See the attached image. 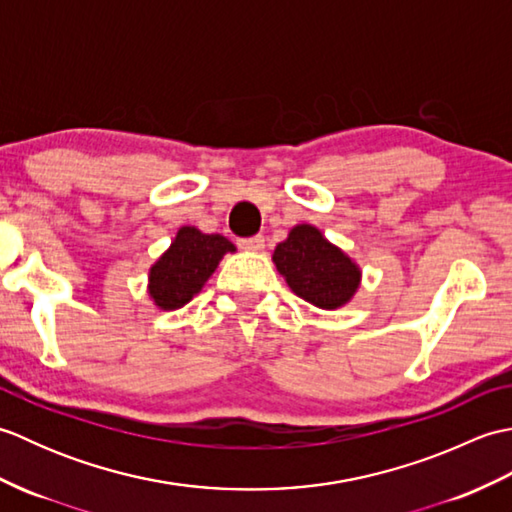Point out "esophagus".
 Here are the masks:
<instances>
[{"instance_id": "1", "label": "esophagus", "mask_w": 512, "mask_h": 512, "mask_svg": "<svg viewBox=\"0 0 512 512\" xmlns=\"http://www.w3.org/2000/svg\"><path fill=\"white\" fill-rule=\"evenodd\" d=\"M237 244H239V248H242V250H250V253H259V250H264L266 239L262 235H255V237L239 239Z\"/></svg>"}]
</instances>
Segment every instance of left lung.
<instances>
[{"label": "left lung", "instance_id": "1", "mask_svg": "<svg viewBox=\"0 0 512 512\" xmlns=\"http://www.w3.org/2000/svg\"><path fill=\"white\" fill-rule=\"evenodd\" d=\"M277 270L297 297L321 310L350 303L361 286V268L312 224L290 228L273 253Z\"/></svg>", "mask_w": 512, "mask_h": 512}]
</instances>
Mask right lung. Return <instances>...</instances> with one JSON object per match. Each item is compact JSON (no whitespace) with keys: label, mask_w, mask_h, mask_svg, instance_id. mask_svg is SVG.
Masks as SVG:
<instances>
[{"label":"right lung","mask_w":512,"mask_h":512,"mask_svg":"<svg viewBox=\"0 0 512 512\" xmlns=\"http://www.w3.org/2000/svg\"><path fill=\"white\" fill-rule=\"evenodd\" d=\"M226 253L235 246L224 235L182 226L171 246L149 268L147 292L160 310H178L198 295Z\"/></svg>","instance_id":"add662e5"}]
</instances>
